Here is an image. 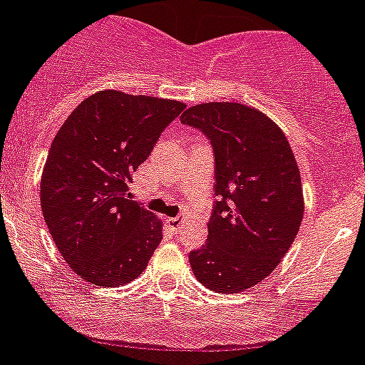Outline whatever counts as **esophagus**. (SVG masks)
<instances>
[{
  "label": "esophagus",
  "instance_id": "obj_1",
  "mask_svg": "<svg viewBox=\"0 0 365 365\" xmlns=\"http://www.w3.org/2000/svg\"><path fill=\"white\" fill-rule=\"evenodd\" d=\"M180 224H182V220H180L178 217H169V218H167V226H169L170 230L176 231L180 227Z\"/></svg>",
  "mask_w": 365,
  "mask_h": 365
}]
</instances>
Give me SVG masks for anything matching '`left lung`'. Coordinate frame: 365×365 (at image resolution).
Masks as SVG:
<instances>
[{"label":"left lung","mask_w":365,"mask_h":365,"mask_svg":"<svg viewBox=\"0 0 365 365\" xmlns=\"http://www.w3.org/2000/svg\"><path fill=\"white\" fill-rule=\"evenodd\" d=\"M180 121L211 139L217 163L207 242L189 262L209 290L244 292L277 268L299 231L305 198L296 156L283 130L248 104L202 103Z\"/></svg>","instance_id":"obj_1"}]
</instances>
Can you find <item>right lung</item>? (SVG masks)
Returning a JSON list of instances; mask_svg holds the SVG:
<instances>
[{"label":"right lung","mask_w":365,"mask_h":365,"mask_svg":"<svg viewBox=\"0 0 365 365\" xmlns=\"http://www.w3.org/2000/svg\"><path fill=\"white\" fill-rule=\"evenodd\" d=\"M185 104L103 90L60 126L40 182L42 213L75 274L97 287H121L147 268L163 222L132 200V173Z\"/></svg>","instance_id":"1"}]
</instances>
